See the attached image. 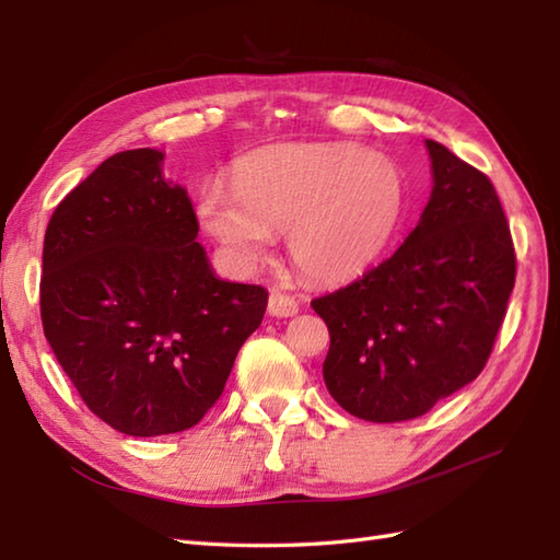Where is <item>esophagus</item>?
I'll return each instance as SVG.
<instances>
[{
	"instance_id": "1",
	"label": "esophagus",
	"mask_w": 560,
	"mask_h": 560,
	"mask_svg": "<svg viewBox=\"0 0 560 560\" xmlns=\"http://www.w3.org/2000/svg\"><path fill=\"white\" fill-rule=\"evenodd\" d=\"M267 311L271 317H293V315H299V301H295L289 293L271 291Z\"/></svg>"
}]
</instances>
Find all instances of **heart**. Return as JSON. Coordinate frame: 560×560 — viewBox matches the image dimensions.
<instances>
[{
    "mask_svg": "<svg viewBox=\"0 0 560 560\" xmlns=\"http://www.w3.org/2000/svg\"><path fill=\"white\" fill-rule=\"evenodd\" d=\"M404 211L397 163L353 144L289 141L247 153L233 183L197 192V219L231 265L249 273L269 259L277 233L307 279L359 277L385 253Z\"/></svg>",
    "mask_w": 560,
    "mask_h": 560,
    "instance_id": "obj_1",
    "label": "heart"
}]
</instances>
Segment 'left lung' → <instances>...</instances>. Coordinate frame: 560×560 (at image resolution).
<instances>
[{"mask_svg": "<svg viewBox=\"0 0 560 560\" xmlns=\"http://www.w3.org/2000/svg\"><path fill=\"white\" fill-rule=\"evenodd\" d=\"M433 192L397 253L311 305L329 329L325 385L373 423L419 419L483 371L515 287L489 175L425 139Z\"/></svg>", "mask_w": 560, "mask_h": 560, "instance_id": "left-lung-1", "label": "left lung"}]
</instances>
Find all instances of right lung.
I'll use <instances>...</instances> for the list:
<instances>
[{
    "label": "right lung",
    "mask_w": 560,
    "mask_h": 560,
    "mask_svg": "<svg viewBox=\"0 0 560 560\" xmlns=\"http://www.w3.org/2000/svg\"><path fill=\"white\" fill-rule=\"evenodd\" d=\"M161 161H103L59 201L43 245L45 339L83 404L137 438L205 419L267 311V289L213 277L192 201Z\"/></svg>",
    "instance_id": "1"
}]
</instances>
